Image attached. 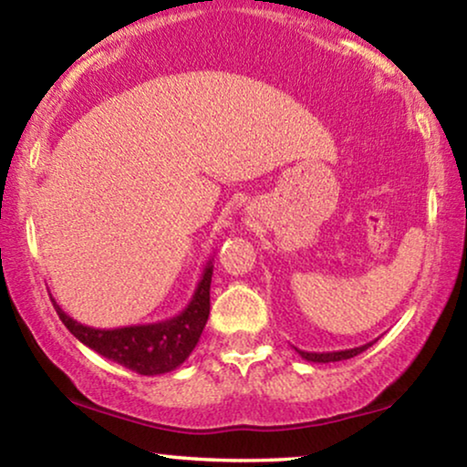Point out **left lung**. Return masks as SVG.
Wrapping results in <instances>:
<instances>
[{
  "label": "left lung",
  "mask_w": 467,
  "mask_h": 467,
  "mask_svg": "<svg viewBox=\"0 0 467 467\" xmlns=\"http://www.w3.org/2000/svg\"><path fill=\"white\" fill-rule=\"evenodd\" d=\"M374 343V340H372ZM372 343H366L362 347H353V349H345V351H327V353H308V351H300L296 349L298 356L306 362H315V364H327V362H343V359L356 358L358 353L366 351L368 347H372Z\"/></svg>",
  "instance_id": "obj_1"
}]
</instances>
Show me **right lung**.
Masks as SVG:
<instances>
[{
	"label": "right lung",
	"mask_w": 467,
	"mask_h": 467,
	"mask_svg": "<svg viewBox=\"0 0 467 467\" xmlns=\"http://www.w3.org/2000/svg\"><path fill=\"white\" fill-rule=\"evenodd\" d=\"M213 260H209L199 285L190 298L188 306L175 317L156 321V324L143 326H127L114 327V330H99V327L84 326L74 317H69L61 306L55 308L65 327L74 337L99 356L120 364L129 370L154 377V374H165L175 370L177 366L186 362L190 353L199 343L202 327L209 319V287H212Z\"/></svg>",
	"instance_id": "1"
}]
</instances>
